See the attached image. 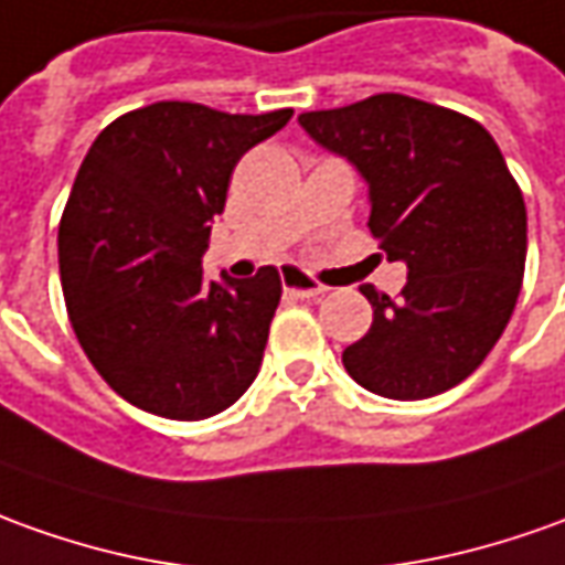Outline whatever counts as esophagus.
<instances>
[{
	"label": "esophagus",
	"mask_w": 565,
	"mask_h": 565,
	"mask_svg": "<svg viewBox=\"0 0 565 565\" xmlns=\"http://www.w3.org/2000/svg\"><path fill=\"white\" fill-rule=\"evenodd\" d=\"M282 289H286V295H291V298H320V295H326V286L313 282V279L307 274H301L298 267H286V270H282Z\"/></svg>",
	"instance_id": "esophagus-1"
}]
</instances>
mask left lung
Returning a JSON list of instances; mask_svg holds the SVG:
<instances>
[{"label":"left lung","instance_id":"1","mask_svg":"<svg viewBox=\"0 0 565 565\" xmlns=\"http://www.w3.org/2000/svg\"><path fill=\"white\" fill-rule=\"evenodd\" d=\"M313 141L369 184V231L408 279L399 298L360 286L372 329L341 360L387 399H427L468 379L511 320L526 267V202L477 119L408 95L301 113Z\"/></svg>","mask_w":565,"mask_h":565}]
</instances>
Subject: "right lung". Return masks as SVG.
<instances>
[{"mask_svg": "<svg viewBox=\"0 0 565 565\" xmlns=\"http://www.w3.org/2000/svg\"><path fill=\"white\" fill-rule=\"evenodd\" d=\"M289 119L159 100L113 119L82 159L57 227L61 286L85 356L131 406L200 422L258 375L279 274L205 282L202 252L236 162Z\"/></svg>", "mask_w": 565, "mask_h": 565, "instance_id": "add662e5", "label": "right lung"}]
</instances>
